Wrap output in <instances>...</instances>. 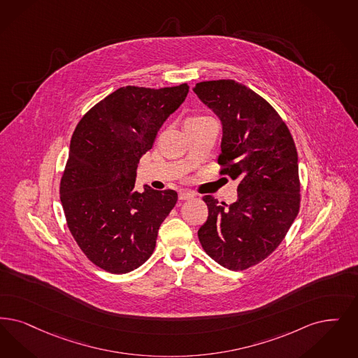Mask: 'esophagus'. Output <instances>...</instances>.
I'll list each match as a JSON object with an SVG mask.
<instances>
[{"mask_svg":"<svg viewBox=\"0 0 358 358\" xmlns=\"http://www.w3.org/2000/svg\"><path fill=\"white\" fill-rule=\"evenodd\" d=\"M194 197V194L192 193V192H180L178 193V199L181 201L190 200V199H193Z\"/></svg>","mask_w":358,"mask_h":358,"instance_id":"esophagus-1","label":"esophagus"}]
</instances>
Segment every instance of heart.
Instances as JSON below:
<instances>
[{
    "instance_id": "1",
    "label": "heart",
    "mask_w": 358,
    "mask_h": 358,
    "mask_svg": "<svg viewBox=\"0 0 358 358\" xmlns=\"http://www.w3.org/2000/svg\"><path fill=\"white\" fill-rule=\"evenodd\" d=\"M193 118H199V117H193Z\"/></svg>"
}]
</instances>
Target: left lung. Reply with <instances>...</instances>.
<instances>
[{
    "mask_svg": "<svg viewBox=\"0 0 358 358\" xmlns=\"http://www.w3.org/2000/svg\"><path fill=\"white\" fill-rule=\"evenodd\" d=\"M193 92L221 121V174L238 181L231 205L203 197L209 215L199 238L215 262L243 271L272 253L299 215L296 145L272 105L248 86L217 80Z\"/></svg>",
    "mask_w": 358,
    "mask_h": 358,
    "instance_id": "obj_1",
    "label": "left lung"
}]
</instances>
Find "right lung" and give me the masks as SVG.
<instances>
[{"instance_id": "right-lung-1", "label": "right lung", "mask_w": 358, "mask_h": 358, "mask_svg": "<svg viewBox=\"0 0 358 358\" xmlns=\"http://www.w3.org/2000/svg\"><path fill=\"white\" fill-rule=\"evenodd\" d=\"M187 84L124 86L94 105L73 133L59 194L76 243L93 264L122 274L152 256L177 193L134 189L140 158L185 101Z\"/></svg>"}]
</instances>
